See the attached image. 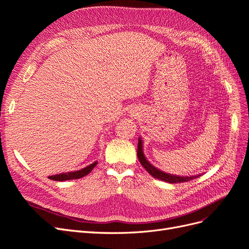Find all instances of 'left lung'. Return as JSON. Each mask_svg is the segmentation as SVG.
<instances>
[{
  "label": "left lung",
  "instance_id": "obj_1",
  "mask_svg": "<svg viewBox=\"0 0 249 249\" xmlns=\"http://www.w3.org/2000/svg\"><path fill=\"white\" fill-rule=\"evenodd\" d=\"M137 157L141 163V165L143 167L146 169V171L149 173L150 176L154 177L155 178L164 180V182H168L171 184H177V183H184V182H188V180H191L193 178H198L200 175L198 176H192V177H179V176H175V175H170V173H166L160 169L156 168L155 166H153L150 164L143 154V144H142V140L139 137L138 138V148H137Z\"/></svg>",
  "mask_w": 249,
  "mask_h": 249
}]
</instances>
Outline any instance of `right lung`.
Returning <instances> with one entry per match:
<instances>
[{
	"mask_svg": "<svg viewBox=\"0 0 249 249\" xmlns=\"http://www.w3.org/2000/svg\"><path fill=\"white\" fill-rule=\"evenodd\" d=\"M97 164V162H93L92 164H90L89 166L82 168L80 170L77 171H71V172H63L60 173V175H55V176H51L49 177V178L53 179V180H59V182H63V180H67V179H77V178H81L83 177L87 176L88 173L91 171L95 165Z\"/></svg>",
	"mask_w": 249,
	"mask_h": 249,
	"instance_id": "right-lung-1",
	"label": "right lung"
}]
</instances>
